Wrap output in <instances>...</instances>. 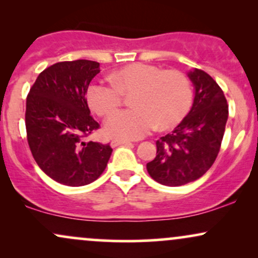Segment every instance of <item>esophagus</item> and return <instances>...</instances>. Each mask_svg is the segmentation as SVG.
I'll list each match as a JSON object with an SVG mask.
<instances>
[{
    "label": "esophagus",
    "mask_w": 258,
    "mask_h": 258,
    "mask_svg": "<svg viewBox=\"0 0 258 258\" xmlns=\"http://www.w3.org/2000/svg\"><path fill=\"white\" fill-rule=\"evenodd\" d=\"M131 143L130 141L127 139H112L111 141V147H119V146H123V144H128Z\"/></svg>",
    "instance_id": "1"
}]
</instances>
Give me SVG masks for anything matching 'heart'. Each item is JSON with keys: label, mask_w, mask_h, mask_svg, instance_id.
Segmentation results:
<instances>
[{"label": "heart", "mask_w": 258, "mask_h": 258, "mask_svg": "<svg viewBox=\"0 0 258 258\" xmlns=\"http://www.w3.org/2000/svg\"><path fill=\"white\" fill-rule=\"evenodd\" d=\"M133 108L121 110L106 121L111 137L137 139L158 125L167 128L180 122L191 106L193 88L185 74L165 70L152 64H130L111 74L110 81L94 82L88 87L92 110L102 117L111 115L122 104L123 94L132 93Z\"/></svg>", "instance_id": "1"}]
</instances>
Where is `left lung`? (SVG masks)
Returning a JSON list of instances; mask_svg holds the SVG:
<instances>
[{"label":"left lung","mask_w":258,"mask_h":258,"mask_svg":"<svg viewBox=\"0 0 258 258\" xmlns=\"http://www.w3.org/2000/svg\"><path fill=\"white\" fill-rule=\"evenodd\" d=\"M195 98L188 115L173 132L156 141V156L147 164L148 173L160 184L178 186L194 182L214 165L228 120L223 91L209 74L189 73Z\"/></svg>","instance_id":"8db88e82"}]
</instances>
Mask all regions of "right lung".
<instances>
[{
  "label": "right lung",
  "instance_id": "right-lung-1",
  "mask_svg": "<svg viewBox=\"0 0 258 258\" xmlns=\"http://www.w3.org/2000/svg\"><path fill=\"white\" fill-rule=\"evenodd\" d=\"M99 63L59 61L37 76L26 97V139L41 170L55 182L80 186L105 170L110 144L87 141L99 123L87 104L88 86Z\"/></svg>",
  "mask_w": 258,
  "mask_h": 258
}]
</instances>
